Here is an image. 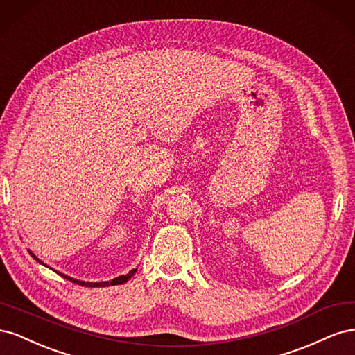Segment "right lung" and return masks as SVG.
<instances>
[{
	"instance_id": "right-lung-1",
	"label": "right lung",
	"mask_w": 355,
	"mask_h": 355,
	"mask_svg": "<svg viewBox=\"0 0 355 355\" xmlns=\"http://www.w3.org/2000/svg\"><path fill=\"white\" fill-rule=\"evenodd\" d=\"M32 256H34V259L37 261V262H40V263H42L38 257L32 253V252H29ZM44 265V263H42ZM137 271V268H135V270H132L128 274H125V275H120V277H116V278H114V280H111V282H99V283H89V282H80V280H75V278H72V277H68V275H65V274H62L60 272V275L63 277V278H67V280H69V282H72V283H77V284H81V286H85V287H108V286H115V284H123V283H125V282H128V278H132L133 277V274ZM59 274V272H58Z\"/></svg>"
}]
</instances>
